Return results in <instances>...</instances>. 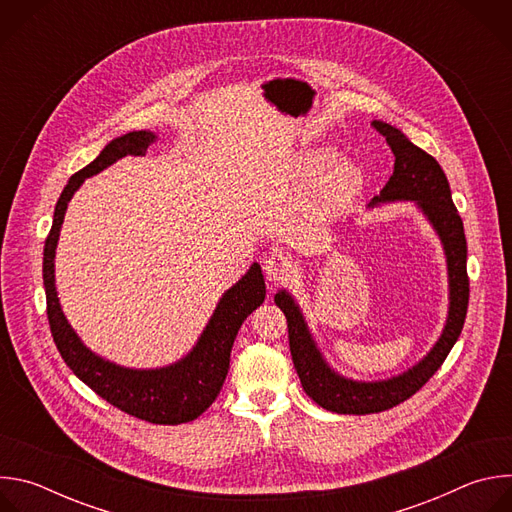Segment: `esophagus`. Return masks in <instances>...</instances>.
Segmentation results:
<instances>
[{
  "label": "esophagus",
  "mask_w": 512,
  "mask_h": 512,
  "mask_svg": "<svg viewBox=\"0 0 512 512\" xmlns=\"http://www.w3.org/2000/svg\"><path fill=\"white\" fill-rule=\"evenodd\" d=\"M263 271L267 275V281H283L294 273V261L283 253H271L263 261Z\"/></svg>",
  "instance_id": "esophagus-1"
}]
</instances>
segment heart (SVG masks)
I'll return each mask as SVG.
<instances>
[{
  "instance_id": "b5f03b06",
  "label": "heart",
  "mask_w": 512,
  "mask_h": 512,
  "mask_svg": "<svg viewBox=\"0 0 512 512\" xmlns=\"http://www.w3.org/2000/svg\"><path fill=\"white\" fill-rule=\"evenodd\" d=\"M300 170L310 178L319 176L312 194L316 210H334L348 204L364 184L362 170L350 160H338V154L330 148L306 152Z\"/></svg>"
}]
</instances>
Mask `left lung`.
Listing matches in <instances>:
<instances>
[{"label":"left lung","mask_w":512,"mask_h":512,"mask_svg":"<svg viewBox=\"0 0 512 512\" xmlns=\"http://www.w3.org/2000/svg\"><path fill=\"white\" fill-rule=\"evenodd\" d=\"M373 125L387 139L391 152L395 154V168L381 194L375 196L369 206L411 200L423 212L444 245L448 263L450 308L442 336L437 338L433 348L417 364L397 377L367 383L346 379L330 367L306 324L300 306L291 298L289 291L279 289L275 294V304L287 318L289 350L302 387L306 395L320 407L342 415L387 411L415 395L433 377V373L442 367V362L460 338L470 298L464 225L454 206L452 190L442 166L427 152L417 148L415 143H411L401 129L385 121H373Z\"/></svg>","instance_id":"obj_1"}]
</instances>
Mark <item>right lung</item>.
<instances>
[{
	"mask_svg": "<svg viewBox=\"0 0 512 512\" xmlns=\"http://www.w3.org/2000/svg\"><path fill=\"white\" fill-rule=\"evenodd\" d=\"M156 137L154 131H129L115 137L89 166L70 176L54 208L52 229L44 245L42 277L50 332L70 371L99 397L125 413L150 423L178 425L202 415L221 393L237 332L247 316L265 300V279L259 263H253L218 300L194 348L178 362L162 369H127L87 348L60 308L54 279L56 245L72 194L87 178L103 172L117 160L125 156H145Z\"/></svg>",
	"mask_w": 512,
	"mask_h": 512,
	"instance_id": "add662e5",
	"label": "right lung"
}]
</instances>
